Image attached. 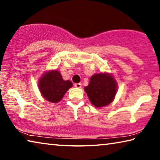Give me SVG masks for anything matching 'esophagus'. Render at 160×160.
<instances>
[{"instance_id": "1", "label": "esophagus", "mask_w": 160, "mask_h": 160, "mask_svg": "<svg viewBox=\"0 0 160 160\" xmlns=\"http://www.w3.org/2000/svg\"><path fill=\"white\" fill-rule=\"evenodd\" d=\"M74 86L75 87V88H80L81 86H82V85H81V83H75V85H74Z\"/></svg>"}]
</instances>
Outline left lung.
<instances>
[{
  "label": "left lung",
  "mask_w": 160,
  "mask_h": 160,
  "mask_svg": "<svg viewBox=\"0 0 160 160\" xmlns=\"http://www.w3.org/2000/svg\"><path fill=\"white\" fill-rule=\"evenodd\" d=\"M92 104L97 108L111 104L117 92L118 85L114 77L109 72L95 73L90 78L88 85L84 88Z\"/></svg>",
  "instance_id": "obj_1"
}]
</instances>
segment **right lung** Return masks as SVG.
<instances>
[{"instance_id":"obj_1","label":"right lung","mask_w":160,"mask_h":160,"mask_svg":"<svg viewBox=\"0 0 160 160\" xmlns=\"http://www.w3.org/2000/svg\"><path fill=\"white\" fill-rule=\"evenodd\" d=\"M38 81L42 96L52 103L60 102L66 92L72 87V83L70 80H64L60 72L56 70L46 71Z\"/></svg>"}]
</instances>
